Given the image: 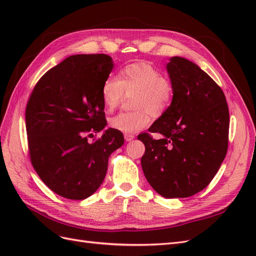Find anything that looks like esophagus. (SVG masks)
Listing matches in <instances>:
<instances>
[{
	"mask_svg": "<svg viewBox=\"0 0 256 256\" xmlns=\"http://www.w3.org/2000/svg\"><path fill=\"white\" fill-rule=\"evenodd\" d=\"M124 138H125V140L127 141V142H130V141H132L134 138V136H132V134H124Z\"/></svg>",
	"mask_w": 256,
	"mask_h": 256,
	"instance_id": "34e87169",
	"label": "esophagus"
}]
</instances>
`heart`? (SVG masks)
<instances>
[{
  "instance_id": "obj_1",
  "label": "heart",
  "mask_w": 256,
  "mask_h": 256,
  "mask_svg": "<svg viewBox=\"0 0 256 256\" xmlns=\"http://www.w3.org/2000/svg\"><path fill=\"white\" fill-rule=\"evenodd\" d=\"M124 92H136L132 106L136 110L120 112L110 120V126L125 134H136L148 126L150 112L160 115L171 104L174 86L168 76L147 62L122 67L118 76H109L102 85V98L108 111L118 106Z\"/></svg>"
}]
</instances>
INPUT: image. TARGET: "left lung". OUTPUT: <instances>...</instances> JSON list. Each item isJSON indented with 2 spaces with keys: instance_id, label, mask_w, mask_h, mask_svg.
I'll use <instances>...</instances> for the list:
<instances>
[{
  "instance_id": "left-lung-1",
  "label": "left lung",
  "mask_w": 256,
  "mask_h": 256,
  "mask_svg": "<svg viewBox=\"0 0 256 256\" xmlns=\"http://www.w3.org/2000/svg\"><path fill=\"white\" fill-rule=\"evenodd\" d=\"M173 100L150 134L141 164L147 182L168 198H188L212 180L226 156L230 113L221 88L196 64L174 56L166 65Z\"/></svg>"
}]
</instances>
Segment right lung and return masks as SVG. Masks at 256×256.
I'll return each instance as SVG.
<instances>
[{"mask_svg": "<svg viewBox=\"0 0 256 256\" xmlns=\"http://www.w3.org/2000/svg\"><path fill=\"white\" fill-rule=\"evenodd\" d=\"M106 54H76L46 72L26 109L30 162L40 180L69 200L90 196L102 184L110 154L124 144L106 125L102 85L113 69Z\"/></svg>", "mask_w": 256, "mask_h": 256, "instance_id": "1", "label": "right lung"}]
</instances>
